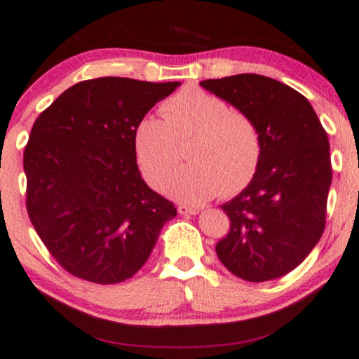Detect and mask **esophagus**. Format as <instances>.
<instances>
[{
  "label": "esophagus",
  "instance_id": "1",
  "mask_svg": "<svg viewBox=\"0 0 359 359\" xmlns=\"http://www.w3.org/2000/svg\"><path fill=\"white\" fill-rule=\"evenodd\" d=\"M177 211L180 215H198V208L196 206H187V205H179Z\"/></svg>",
  "mask_w": 359,
  "mask_h": 359
}]
</instances>
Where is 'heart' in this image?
<instances>
[{"label":"heart","instance_id":"1","mask_svg":"<svg viewBox=\"0 0 359 359\" xmlns=\"http://www.w3.org/2000/svg\"><path fill=\"white\" fill-rule=\"evenodd\" d=\"M163 118L143 117L133 146L146 182L161 189L177 163V141L195 135L187 161L165 185L174 200L203 203L232 196L254 177L260 159L259 130L226 100L198 88H185L161 105Z\"/></svg>","mask_w":359,"mask_h":359}]
</instances>
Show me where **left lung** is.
<instances>
[{
	"mask_svg": "<svg viewBox=\"0 0 359 359\" xmlns=\"http://www.w3.org/2000/svg\"><path fill=\"white\" fill-rule=\"evenodd\" d=\"M200 86L247 115L260 136L254 177L221 205L231 229L216 254L245 281L280 278L311 254L324 232L329 138L309 100L280 81L244 73Z\"/></svg>",
	"mask_w": 359,
	"mask_h": 359,
	"instance_id": "1",
	"label": "left lung"
}]
</instances>
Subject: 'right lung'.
Returning <instances> with one entry per match:
<instances>
[{"instance_id":"1","label":"right lung","mask_w":359,"mask_h":359,"mask_svg":"<svg viewBox=\"0 0 359 359\" xmlns=\"http://www.w3.org/2000/svg\"><path fill=\"white\" fill-rule=\"evenodd\" d=\"M179 86L81 81L35 120L24 151L27 213L50 254L78 278L99 285L131 278L177 216L141 179L133 133Z\"/></svg>"}]
</instances>
